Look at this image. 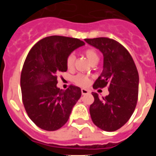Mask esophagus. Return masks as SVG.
<instances>
[{
	"label": "esophagus",
	"instance_id": "1",
	"mask_svg": "<svg viewBox=\"0 0 156 156\" xmlns=\"http://www.w3.org/2000/svg\"><path fill=\"white\" fill-rule=\"evenodd\" d=\"M81 93H82L83 95H85V94H90V92L89 90H87V89L83 88V89H81Z\"/></svg>",
	"mask_w": 156,
	"mask_h": 156
}]
</instances>
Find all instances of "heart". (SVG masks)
I'll use <instances>...</instances> for the list:
<instances>
[{"instance_id":"1","label":"heart","mask_w":156,"mask_h":156,"mask_svg":"<svg viewBox=\"0 0 156 156\" xmlns=\"http://www.w3.org/2000/svg\"><path fill=\"white\" fill-rule=\"evenodd\" d=\"M83 54L87 58L88 60L90 61V62L94 63L95 62H98V55L97 51L94 48H86L83 51ZM74 62H75V56L73 54H71L66 58V67H67V69H72L73 68ZM74 82L80 87H87L90 84V78L88 76L84 75V74L79 73L74 77Z\"/></svg>"}]
</instances>
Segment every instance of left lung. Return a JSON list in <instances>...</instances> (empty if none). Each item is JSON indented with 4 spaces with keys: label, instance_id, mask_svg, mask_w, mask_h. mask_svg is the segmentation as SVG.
I'll return each mask as SVG.
<instances>
[{
    "label": "left lung",
    "instance_id": "left-lung-1",
    "mask_svg": "<svg viewBox=\"0 0 156 156\" xmlns=\"http://www.w3.org/2000/svg\"><path fill=\"white\" fill-rule=\"evenodd\" d=\"M104 56L103 71L93 85L94 89L108 86L109 94L99 98L92 92L94 101L90 106L91 119L105 131L122 127L134 112L138 98L139 76L130 54L118 41L108 37L85 39Z\"/></svg>",
    "mask_w": 156,
    "mask_h": 156
}]
</instances>
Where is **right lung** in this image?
Returning <instances> with one entry per match:
<instances>
[{
    "instance_id": "right-lung-1",
    "label": "right lung",
    "mask_w": 156,
    "mask_h": 156,
    "mask_svg": "<svg viewBox=\"0 0 156 156\" xmlns=\"http://www.w3.org/2000/svg\"><path fill=\"white\" fill-rule=\"evenodd\" d=\"M84 45L77 38L51 36L34 44L23 66L20 78L22 99L27 115L41 129L54 131L64 126L81 96L79 87H57L58 77L67 71L66 58Z\"/></svg>"
}]
</instances>
